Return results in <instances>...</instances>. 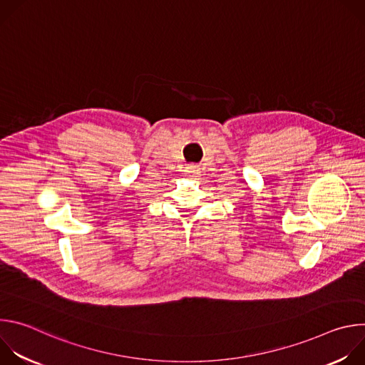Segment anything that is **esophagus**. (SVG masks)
Segmentation results:
<instances>
[{
    "label": "esophagus",
    "mask_w": 365,
    "mask_h": 365,
    "mask_svg": "<svg viewBox=\"0 0 365 365\" xmlns=\"http://www.w3.org/2000/svg\"><path fill=\"white\" fill-rule=\"evenodd\" d=\"M197 175H199V169L196 166H187L185 169V176L187 179H195V178H197Z\"/></svg>",
    "instance_id": "esophagus-1"
}]
</instances>
